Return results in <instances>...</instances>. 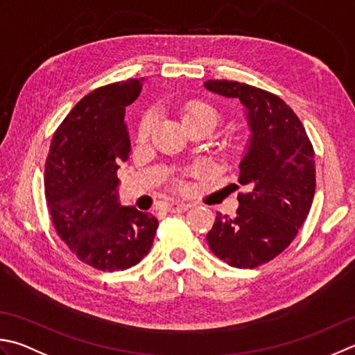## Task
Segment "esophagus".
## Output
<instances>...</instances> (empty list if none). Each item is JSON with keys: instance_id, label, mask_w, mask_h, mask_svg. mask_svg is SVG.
<instances>
[{"instance_id": "obj_1", "label": "esophagus", "mask_w": 355, "mask_h": 355, "mask_svg": "<svg viewBox=\"0 0 355 355\" xmlns=\"http://www.w3.org/2000/svg\"><path fill=\"white\" fill-rule=\"evenodd\" d=\"M189 207L191 205H186V203H169L166 205V211L171 214H182L189 209Z\"/></svg>"}]
</instances>
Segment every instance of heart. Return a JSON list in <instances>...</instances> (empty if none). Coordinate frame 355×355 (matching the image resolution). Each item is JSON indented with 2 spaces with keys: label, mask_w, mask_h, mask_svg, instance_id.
I'll use <instances>...</instances> for the list:
<instances>
[{
  "label": "heart",
  "mask_w": 355,
  "mask_h": 355,
  "mask_svg": "<svg viewBox=\"0 0 355 355\" xmlns=\"http://www.w3.org/2000/svg\"><path fill=\"white\" fill-rule=\"evenodd\" d=\"M178 112L182 115L186 126L192 123H209L212 126L218 123L220 112L218 109L212 106L211 103L198 101V100H187L178 106ZM155 124V112L154 110H148L144 112L140 123H138L137 129V138L138 141H146L150 135L152 129Z\"/></svg>",
  "instance_id": "heart-1"
}]
</instances>
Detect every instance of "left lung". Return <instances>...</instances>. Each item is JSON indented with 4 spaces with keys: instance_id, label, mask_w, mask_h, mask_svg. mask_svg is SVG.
Returning a JSON list of instances; mask_svg holds the SVG:
<instances>
[{
    "instance_id": "1",
    "label": "left lung",
    "mask_w": 355,
    "mask_h": 355,
    "mask_svg": "<svg viewBox=\"0 0 355 355\" xmlns=\"http://www.w3.org/2000/svg\"><path fill=\"white\" fill-rule=\"evenodd\" d=\"M211 92L248 110L251 140L240 163L235 217L217 212L207 245L229 266L254 269L294 241L315 193L314 148L302 121L280 96L239 81L207 80Z\"/></svg>"
}]
</instances>
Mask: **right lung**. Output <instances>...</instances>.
<instances>
[{
	"mask_svg": "<svg viewBox=\"0 0 355 355\" xmlns=\"http://www.w3.org/2000/svg\"><path fill=\"white\" fill-rule=\"evenodd\" d=\"M143 78L101 86L87 94L55 130L46 159L44 192L55 231L86 265L124 270L150 251L158 220L118 201L116 171L130 141L124 110Z\"/></svg>",
	"mask_w": 355,
	"mask_h": 355,
	"instance_id": "right-lung-1",
	"label": "right lung"
}]
</instances>
